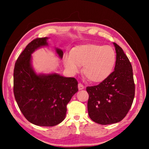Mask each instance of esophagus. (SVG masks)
I'll return each instance as SVG.
<instances>
[{
    "label": "esophagus",
    "instance_id": "34e87169",
    "mask_svg": "<svg viewBox=\"0 0 149 149\" xmlns=\"http://www.w3.org/2000/svg\"><path fill=\"white\" fill-rule=\"evenodd\" d=\"M84 88V86L83 84H82L81 83H79L78 84V89H79V90H83Z\"/></svg>",
    "mask_w": 149,
    "mask_h": 149
}]
</instances>
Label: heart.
<instances>
[{
    "instance_id": "obj_1",
    "label": "heart",
    "mask_w": 149,
    "mask_h": 149,
    "mask_svg": "<svg viewBox=\"0 0 149 149\" xmlns=\"http://www.w3.org/2000/svg\"><path fill=\"white\" fill-rule=\"evenodd\" d=\"M65 66L72 74L80 70L83 66V74L93 83H100L108 77L116 63V54L110 46L87 44L78 46L72 52L63 56Z\"/></svg>"
}]
</instances>
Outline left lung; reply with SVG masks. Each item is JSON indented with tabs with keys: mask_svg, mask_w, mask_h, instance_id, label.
I'll list each match as a JSON object with an SVG mask.
<instances>
[{
	"mask_svg": "<svg viewBox=\"0 0 149 149\" xmlns=\"http://www.w3.org/2000/svg\"><path fill=\"white\" fill-rule=\"evenodd\" d=\"M116 53L115 70L97 86H88V111L93 122L101 125L119 122L133 102L135 86L130 61L122 49L113 43Z\"/></svg>",
	"mask_w": 149,
	"mask_h": 149,
	"instance_id": "8db88e82",
	"label": "left lung"
}]
</instances>
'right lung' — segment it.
<instances>
[{
  "instance_id": "right-lung-1",
  "label": "right lung",
  "mask_w": 149,
  "mask_h": 149,
  "mask_svg": "<svg viewBox=\"0 0 149 149\" xmlns=\"http://www.w3.org/2000/svg\"><path fill=\"white\" fill-rule=\"evenodd\" d=\"M48 39L36 38L28 44L16 61L13 73L14 95L21 112L31 123L45 127L56 125L65 119L66 105L78 91L74 77L34 71L31 54L48 46ZM55 50L62 59L63 50L56 47Z\"/></svg>"
}]
</instances>
